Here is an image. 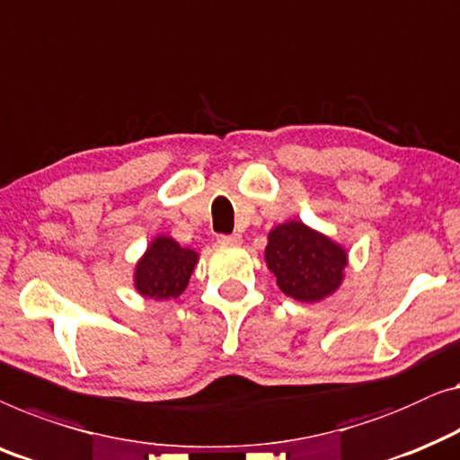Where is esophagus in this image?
I'll return each mask as SVG.
<instances>
[{"mask_svg": "<svg viewBox=\"0 0 460 460\" xmlns=\"http://www.w3.org/2000/svg\"><path fill=\"white\" fill-rule=\"evenodd\" d=\"M217 243L222 244H241L243 243V236L234 232V234H219L217 236Z\"/></svg>", "mask_w": 460, "mask_h": 460, "instance_id": "1", "label": "esophagus"}]
</instances>
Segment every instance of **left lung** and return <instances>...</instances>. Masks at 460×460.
Instances as JSON below:
<instances>
[{
  "label": "left lung",
  "mask_w": 460,
  "mask_h": 460,
  "mask_svg": "<svg viewBox=\"0 0 460 460\" xmlns=\"http://www.w3.org/2000/svg\"><path fill=\"white\" fill-rule=\"evenodd\" d=\"M265 261L284 295L313 303L341 286L346 252L305 224L288 222L270 232Z\"/></svg>",
  "instance_id": "8db88e82"
}]
</instances>
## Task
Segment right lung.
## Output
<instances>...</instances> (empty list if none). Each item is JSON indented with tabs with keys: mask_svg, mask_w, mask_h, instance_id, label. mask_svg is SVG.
I'll use <instances>...</instances> for the list:
<instances>
[{
	"mask_svg": "<svg viewBox=\"0 0 460 460\" xmlns=\"http://www.w3.org/2000/svg\"><path fill=\"white\" fill-rule=\"evenodd\" d=\"M197 265V252L168 236H157L138 261L135 286L143 296L168 301L181 296Z\"/></svg>",
	"mask_w": 460,
	"mask_h": 460,
	"instance_id": "right-lung-1",
	"label": "right lung"
}]
</instances>
